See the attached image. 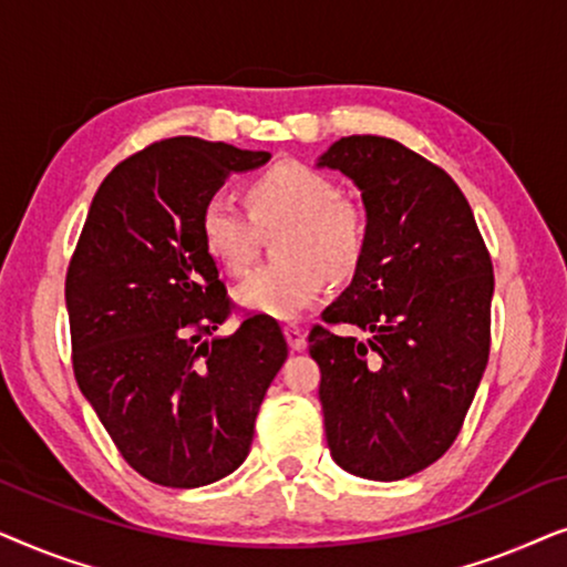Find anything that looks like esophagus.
Masks as SVG:
<instances>
[{
    "label": "esophagus",
    "instance_id": "obj_1",
    "mask_svg": "<svg viewBox=\"0 0 567 567\" xmlns=\"http://www.w3.org/2000/svg\"><path fill=\"white\" fill-rule=\"evenodd\" d=\"M284 336H286V343H289L291 351H301V348L307 346V336H305V330L297 328V324H286V328H284Z\"/></svg>",
    "mask_w": 567,
    "mask_h": 567
}]
</instances>
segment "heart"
<instances>
[{
  "label": "heart",
  "instance_id": "heart-1",
  "mask_svg": "<svg viewBox=\"0 0 567 567\" xmlns=\"http://www.w3.org/2000/svg\"><path fill=\"white\" fill-rule=\"evenodd\" d=\"M250 214L214 196L200 212V237L206 250L229 274H245L258 252V228L286 224L276 243L281 260L262 266L237 286L235 299L247 312L293 320L312 307L332 278H348L359 268L367 224L359 206L340 198L328 175L301 165L278 162L255 177Z\"/></svg>",
  "mask_w": 567,
  "mask_h": 567
}]
</instances>
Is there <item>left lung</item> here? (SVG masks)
<instances>
[{"label":"left lung","mask_w":567,"mask_h":567,"mask_svg":"<svg viewBox=\"0 0 567 567\" xmlns=\"http://www.w3.org/2000/svg\"><path fill=\"white\" fill-rule=\"evenodd\" d=\"M361 193L367 243L328 324L309 332L324 436L338 467L392 483L454 444L491 351L493 262L452 177L384 136H343L317 157Z\"/></svg>","instance_id":"8db88e82"}]
</instances>
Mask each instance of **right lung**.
Here are the masks:
<instances>
[{"label":"right lung","mask_w":567,"mask_h":567,"mask_svg":"<svg viewBox=\"0 0 567 567\" xmlns=\"http://www.w3.org/2000/svg\"><path fill=\"white\" fill-rule=\"evenodd\" d=\"M268 152L175 136L123 159L92 198L66 274L74 377L131 467L200 487L250 454L255 417L289 348L276 320L229 315L200 212Z\"/></svg>","instance_id":"obj_1"}]
</instances>
